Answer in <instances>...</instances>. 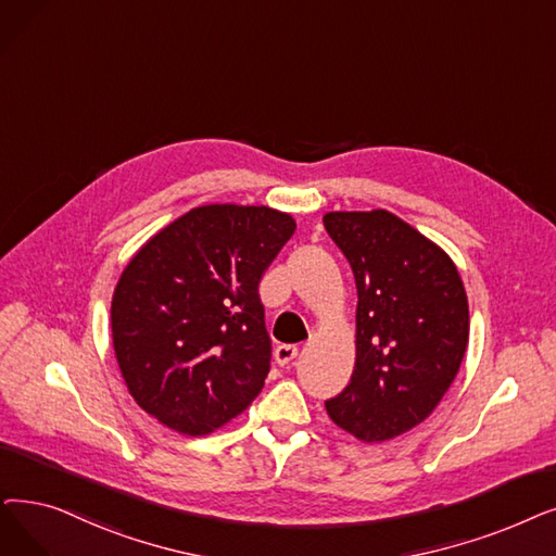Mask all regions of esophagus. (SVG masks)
Listing matches in <instances>:
<instances>
[{"mask_svg":"<svg viewBox=\"0 0 556 556\" xmlns=\"http://www.w3.org/2000/svg\"><path fill=\"white\" fill-rule=\"evenodd\" d=\"M298 352H300L298 345H279L275 350V361H277L279 366H288L298 356Z\"/></svg>","mask_w":556,"mask_h":556,"instance_id":"obj_1","label":"esophagus"}]
</instances>
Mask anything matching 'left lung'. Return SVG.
I'll use <instances>...</instances> for the list:
<instances>
[{
  "mask_svg": "<svg viewBox=\"0 0 556 556\" xmlns=\"http://www.w3.org/2000/svg\"><path fill=\"white\" fill-rule=\"evenodd\" d=\"M325 229L356 281V364L325 402L361 441L420 425L454 381L468 348V298L450 256L389 211L327 213Z\"/></svg>",
  "mask_w": 556,
  "mask_h": 556,
  "instance_id": "1",
  "label": "left lung"
}]
</instances>
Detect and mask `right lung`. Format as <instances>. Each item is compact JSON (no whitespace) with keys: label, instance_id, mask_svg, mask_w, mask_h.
<instances>
[{"label":"right lung","instance_id":"obj_1","mask_svg":"<svg viewBox=\"0 0 556 556\" xmlns=\"http://www.w3.org/2000/svg\"><path fill=\"white\" fill-rule=\"evenodd\" d=\"M295 220L211 204L159 231L119 277L111 329L134 400L181 433H208L261 393L273 341L258 281Z\"/></svg>","mask_w":556,"mask_h":556}]
</instances>
